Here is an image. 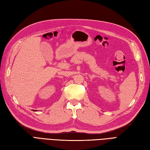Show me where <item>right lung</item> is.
<instances>
[{
	"label": "right lung",
	"instance_id": "add662e5",
	"mask_svg": "<svg viewBox=\"0 0 150 150\" xmlns=\"http://www.w3.org/2000/svg\"><path fill=\"white\" fill-rule=\"evenodd\" d=\"M34 111H35V110H34Z\"/></svg>",
	"mask_w": 150,
	"mask_h": 150
}]
</instances>
